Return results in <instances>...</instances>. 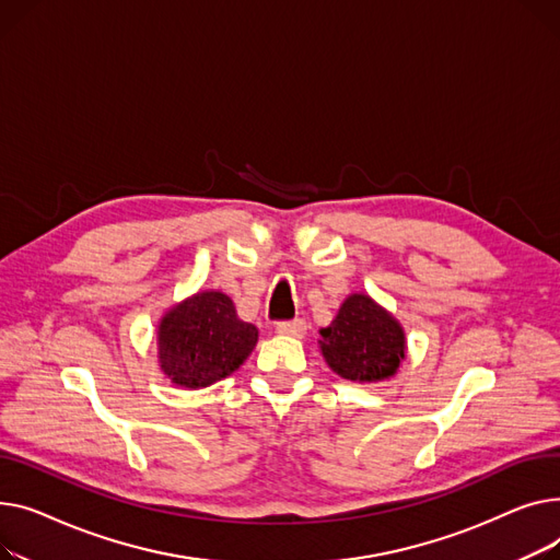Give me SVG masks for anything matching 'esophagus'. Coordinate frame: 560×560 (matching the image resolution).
Masks as SVG:
<instances>
[{
  "label": "esophagus",
  "mask_w": 560,
  "mask_h": 560,
  "mask_svg": "<svg viewBox=\"0 0 560 560\" xmlns=\"http://www.w3.org/2000/svg\"><path fill=\"white\" fill-rule=\"evenodd\" d=\"M276 332L284 337H305L307 332V323L303 318H293V320H282L276 325Z\"/></svg>",
  "instance_id": "esophagus-1"
}]
</instances>
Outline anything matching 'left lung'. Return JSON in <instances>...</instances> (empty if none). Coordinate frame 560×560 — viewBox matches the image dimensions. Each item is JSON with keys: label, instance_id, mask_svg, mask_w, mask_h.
I'll return each instance as SVG.
<instances>
[{"label": "left lung", "instance_id": "left-lung-1", "mask_svg": "<svg viewBox=\"0 0 560 560\" xmlns=\"http://www.w3.org/2000/svg\"><path fill=\"white\" fill-rule=\"evenodd\" d=\"M318 343L327 366L359 384L390 380L407 350L402 325L366 293L348 295Z\"/></svg>", "mask_w": 560, "mask_h": 560}]
</instances>
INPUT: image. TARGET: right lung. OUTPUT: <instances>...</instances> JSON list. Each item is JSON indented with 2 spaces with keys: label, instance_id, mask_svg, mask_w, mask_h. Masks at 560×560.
Segmentation results:
<instances>
[{
  "label": "right lung",
  "instance_id": "add662e5",
  "mask_svg": "<svg viewBox=\"0 0 560 560\" xmlns=\"http://www.w3.org/2000/svg\"><path fill=\"white\" fill-rule=\"evenodd\" d=\"M257 343V327L221 291H199L158 325L160 369L176 386L203 388L235 373Z\"/></svg>",
  "mask_w": 560,
  "mask_h": 560
}]
</instances>
